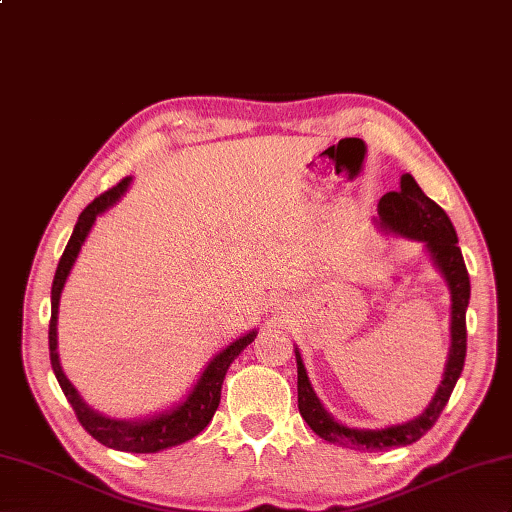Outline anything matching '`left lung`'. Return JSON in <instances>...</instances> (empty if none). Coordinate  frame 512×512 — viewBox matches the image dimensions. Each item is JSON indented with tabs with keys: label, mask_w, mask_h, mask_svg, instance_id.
Wrapping results in <instances>:
<instances>
[{
	"label": "left lung",
	"mask_w": 512,
	"mask_h": 512,
	"mask_svg": "<svg viewBox=\"0 0 512 512\" xmlns=\"http://www.w3.org/2000/svg\"><path fill=\"white\" fill-rule=\"evenodd\" d=\"M373 223L393 236H402L408 241H417L423 245V252L430 258L432 267L441 273V278L450 291V352H447V363L443 369V380L439 389L434 391L430 404L421 410L413 419L393 423L384 428H352L347 423L334 419L328 408L323 406L319 395L310 384L308 371L304 365L302 352L295 345L297 360V406L304 421L323 441L350 447V450H389V447L410 445L419 441L426 434L447 400L454 391V386L463 373L465 356H467V306L471 295L469 273L463 260V252L458 247V236L452 226L450 217L445 210L432 202V199L421 191L410 173L400 178V191L386 193L378 202V217Z\"/></svg>",
	"instance_id": "left-lung-1"
}]
</instances>
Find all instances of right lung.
<instances>
[{
  "instance_id": "1",
  "label": "right lung",
  "mask_w": 512,
  "mask_h": 512,
  "mask_svg": "<svg viewBox=\"0 0 512 512\" xmlns=\"http://www.w3.org/2000/svg\"><path fill=\"white\" fill-rule=\"evenodd\" d=\"M132 184V176L123 178L115 189L108 193L99 195L93 204L82 210L78 217L76 228H73L71 239L62 252V258L56 269L54 284H52V319H49V360H52L54 376L60 384L62 393H65L67 402L76 410V415L82 423V428L89 432L95 441L110 447V450L119 452H132V454H156L162 450H169V447L182 445L186 441L195 439V436L202 432L210 419H213L215 410L221 402V384L226 380V373L234 358L245 347L256 339L258 330L252 328L239 339L230 341L226 347L208 360L204 365L199 378L191 384V389L186 395H182L178 402L165 406L162 410H156L152 415H145L139 419H117L99 413L93 406L84 402V397L76 386L71 384L67 373L62 371L60 356H58V313H60V297L65 291V284L69 280V273L76 265V260L82 252L84 241L89 239V234L95 226L99 215H104L108 208L115 206L119 199L128 193Z\"/></svg>"
}]
</instances>
